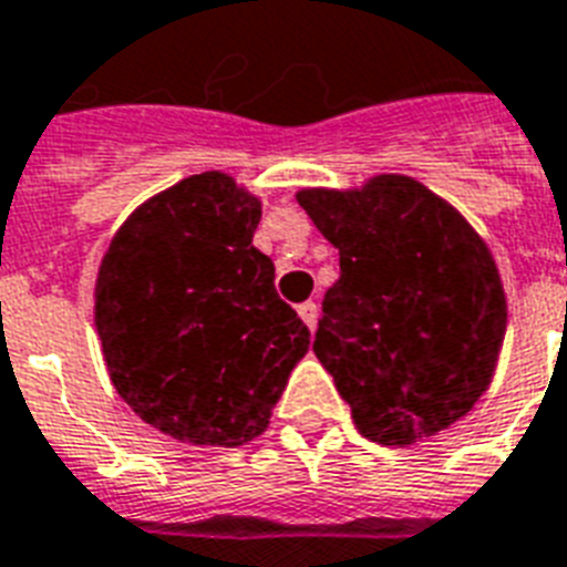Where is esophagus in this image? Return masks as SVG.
Wrapping results in <instances>:
<instances>
[{
	"label": "esophagus",
	"mask_w": 567,
	"mask_h": 567,
	"mask_svg": "<svg viewBox=\"0 0 567 567\" xmlns=\"http://www.w3.org/2000/svg\"><path fill=\"white\" fill-rule=\"evenodd\" d=\"M297 315H300L302 323H306L309 330H315V323H318V306H315L312 300L302 302V306H297Z\"/></svg>",
	"instance_id": "esophagus-1"
}]
</instances>
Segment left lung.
Listing matches in <instances>:
<instances>
[{"label": "left lung", "instance_id": "8db88e82", "mask_svg": "<svg viewBox=\"0 0 567 567\" xmlns=\"http://www.w3.org/2000/svg\"><path fill=\"white\" fill-rule=\"evenodd\" d=\"M297 202L339 249L315 353L380 446L443 434L494 380L508 302L494 255L464 214L408 175L302 187Z\"/></svg>", "mask_w": 567, "mask_h": 567}]
</instances>
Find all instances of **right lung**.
Segmentation results:
<instances>
[{"instance_id": "add662e5", "label": "right lung", "mask_w": 567, "mask_h": 567, "mask_svg": "<svg viewBox=\"0 0 567 567\" xmlns=\"http://www.w3.org/2000/svg\"><path fill=\"white\" fill-rule=\"evenodd\" d=\"M261 198L202 172L142 202L112 235L94 327L115 392L145 425L198 449H235L270 425L312 332L252 246Z\"/></svg>"}]
</instances>
